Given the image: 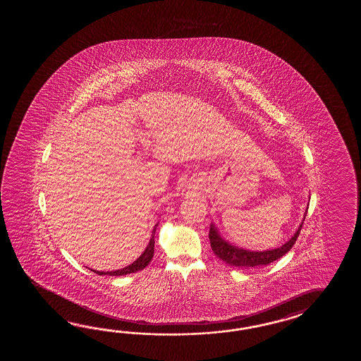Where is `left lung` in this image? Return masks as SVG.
<instances>
[{
  "mask_svg": "<svg viewBox=\"0 0 361 361\" xmlns=\"http://www.w3.org/2000/svg\"><path fill=\"white\" fill-rule=\"evenodd\" d=\"M308 209V207H307ZM306 218V214H305ZM303 218V222H305ZM303 222L300 223V227L297 232L294 233L292 238L285 243L284 245L272 249V250H264V252H250L246 249H241L238 246L231 245L228 241H226L221 236V233L216 230L214 224H210V231H209V238H210V245L214 252L215 255L226 262L230 266H235L238 269H250V267H257V266H267L269 263L276 261L279 258H281L283 255L288 253L293 245L295 244L297 238L300 236V230Z\"/></svg>",
  "mask_w": 361,
  "mask_h": 361,
  "instance_id": "obj_1",
  "label": "left lung"
}]
</instances>
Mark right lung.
<instances>
[{
  "instance_id": "right-lung-1",
  "label": "right lung",
  "mask_w": 361,
  "mask_h": 361,
  "mask_svg": "<svg viewBox=\"0 0 361 361\" xmlns=\"http://www.w3.org/2000/svg\"><path fill=\"white\" fill-rule=\"evenodd\" d=\"M159 226V224H156ZM156 226H154V231H152V236L151 240L147 245L146 250L142 253V255L139 257L137 261L133 262L131 264H129L128 267L125 269H117V271H111V272H103V271H94L95 274L98 275H109V276H123V275H128V274H134V272H138L140 269H146L147 266L149 264V262L152 261L154 258V231H156Z\"/></svg>"
}]
</instances>
